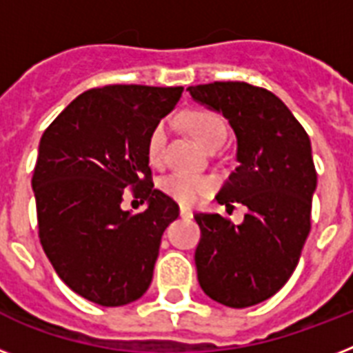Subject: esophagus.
<instances>
[{"mask_svg": "<svg viewBox=\"0 0 353 353\" xmlns=\"http://www.w3.org/2000/svg\"><path fill=\"white\" fill-rule=\"evenodd\" d=\"M179 216H181V218H192V210L188 209V207H181V209H179Z\"/></svg>", "mask_w": 353, "mask_h": 353, "instance_id": "esophagus-1", "label": "esophagus"}]
</instances>
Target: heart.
Returning a JSON list of instances; mask_svg holds the SVG:
<instances>
[{
    "instance_id": "b5f03b06",
    "label": "heart",
    "mask_w": 353,
    "mask_h": 353,
    "mask_svg": "<svg viewBox=\"0 0 353 353\" xmlns=\"http://www.w3.org/2000/svg\"><path fill=\"white\" fill-rule=\"evenodd\" d=\"M188 132L192 133L194 139L198 141L203 148H209L210 144L223 139L225 141L227 128L218 115L207 112H194L187 117ZM166 135H168V126L166 122H159L157 126L152 130L146 143V154H148L150 163L157 165L163 157L166 144ZM161 188L166 196L176 199L177 203L185 205V207H194L196 203L201 201L207 194L212 192L214 181L210 177L205 176H190V174H172L165 177L161 183Z\"/></svg>"
}]
</instances>
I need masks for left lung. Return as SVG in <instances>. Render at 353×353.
Listing matches in <instances>:
<instances>
[{"label": "left lung", "instance_id": "8db88e82", "mask_svg": "<svg viewBox=\"0 0 353 353\" xmlns=\"http://www.w3.org/2000/svg\"><path fill=\"white\" fill-rule=\"evenodd\" d=\"M187 91L221 113L236 135L238 166L216 196L218 203L247 207L240 225L220 214L194 216L201 231L194 256L199 285L223 306H254L290 280L310 234L317 188L312 143L271 91L245 82Z\"/></svg>", "mask_w": 353, "mask_h": 353}]
</instances>
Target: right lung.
Instances as JSON below:
<instances>
[{
    "label": "right lung",
    "instance_id": "obj_1",
    "mask_svg": "<svg viewBox=\"0 0 353 353\" xmlns=\"http://www.w3.org/2000/svg\"><path fill=\"white\" fill-rule=\"evenodd\" d=\"M181 93V85L90 90L41 135L32 174L41 247L58 276L95 304L124 306L146 293L161 236L179 216L150 181L146 143ZM128 186L146 211L121 209Z\"/></svg>",
    "mask_w": 353,
    "mask_h": 353
}]
</instances>
